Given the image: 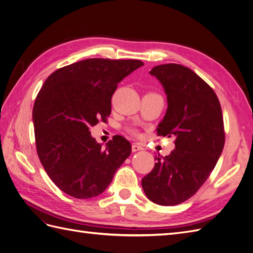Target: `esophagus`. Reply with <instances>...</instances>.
<instances>
[{"label":"esophagus","mask_w":253,"mask_h":253,"mask_svg":"<svg viewBox=\"0 0 253 253\" xmlns=\"http://www.w3.org/2000/svg\"><path fill=\"white\" fill-rule=\"evenodd\" d=\"M141 150H143L142 145H140V144H138V143H133V144H132V151H133V152L141 151Z\"/></svg>","instance_id":"obj_1"}]
</instances>
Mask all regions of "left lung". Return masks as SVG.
<instances>
[{"label":"left lung","mask_w":253,"mask_h":253,"mask_svg":"<svg viewBox=\"0 0 253 253\" xmlns=\"http://www.w3.org/2000/svg\"><path fill=\"white\" fill-rule=\"evenodd\" d=\"M162 83L168 108L158 135L175 137V149L144 176L145 195L160 206L181 204L208 179L225 144L223 114L214 90L190 68L179 64L153 67Z\"/></svg>","instance_id":"8db88e82"}]
</instances>
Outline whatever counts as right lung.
Wrapping results in <instances>:
<instances>
[{
	"mask_svg": "<svg viewBox=\"0 0 253 253\" xmlns=\"http://www.w3.org/2000/svg\"><path fill=\"white\" fill-rule=\"evenodd\" d=\"M139 60L86 59L59 68L44 82L33 110L38 156L53 183L76 198L100 195L132 152L125 137L102 148L89 127L111 114L118 83Z\"/></svg>",
	"mask_w": 253,
	"mask_h": 253,
	"instance_id": "1",
	"label": "right lung"
}]
</instances>
